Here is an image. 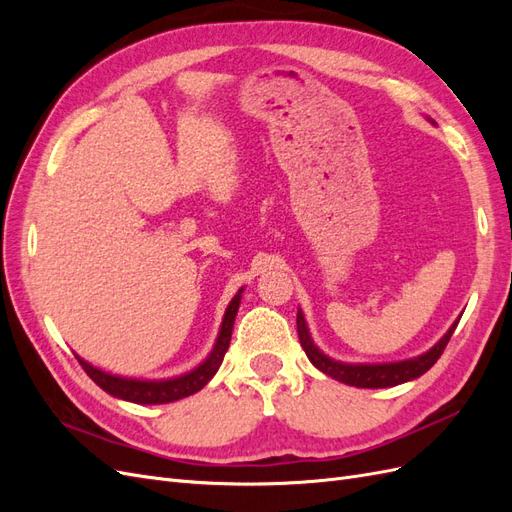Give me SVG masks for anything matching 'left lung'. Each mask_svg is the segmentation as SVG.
I'll return each mask as SVG.
<instances>
[{
    "label": "left lung",
    "mask_w": 512,
    "mask_h": 512,
    "mask_svg": "<svg viewBox=\"0 0 512 512\" xmlns=\"http://www.w3.org/2000/svg\"><path fill=\"white\" fill-rule=\"evenodd\" d=\"M457 329V322L453 324L448 333L440 339V342L433 346L429 352L416 356V359L410 361H401V363H386V365H346V363H337L331 361L329 356H324L312 342V337L307 333V324L303 314H297V331H299V342L307 354V359L312 361L322 374H327L339 382L350 384V386H359V389H384V386H397L401 382L414 380L418 376H423L429 367L436 363L448 339H451L453 331Z\"/></svg>",
    "instance_id": "obj_1"
}]
</instances>
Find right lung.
I'll return each mask as SVG.
<instances>
[{"mask_svg": "<svg viewBox=\"0 0 512 512\" xmlns=\"http://www.w3.org/2000/svg\"><path fill=\"white\" fill-rule=\"evenodd\" d=\"M241 303V290L235 294V299L230 301L226 314H224V322L222 329L218 335V342L213 346V352L209 354V359L198 365L194 371L173 380H160V382H147V380H128V378H119V376H111L104 374V371L91 367L89 363H85L83 359H79L81 367L85 369V374L94 380L100 389H104L106 393H111L113 397L126 399V401H134V404H170V401L183 399L188 395H194L196 391L203 389V386L215 376V371L220 369L224 354L228 350L230 344V335H232V324H235V316L237 309Z\"/></svg>", "mask_w": 512, "mask_h": 512, "instance_id": "add662e5", "label": "right lung"}]
</instances>
